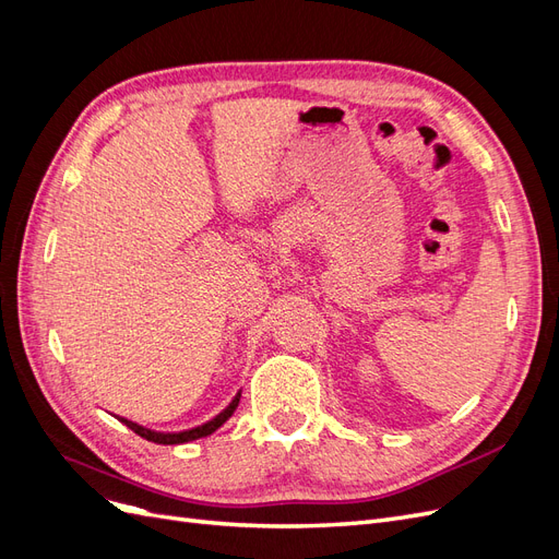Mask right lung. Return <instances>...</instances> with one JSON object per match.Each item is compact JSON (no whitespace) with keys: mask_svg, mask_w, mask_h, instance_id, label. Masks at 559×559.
<instances>
[{"mask_svg":"<svg viewBox=\"0 0 559 559\" xmlns=\"http://www.w3.org/2000/svg\"><path fill=\"white\" fill-rule=\"evenodd\" d=\"M240 396H242V392H238V396H235V399L228 403V408H224V411L218 413L216 417H212L210 421H205V425L193 427V429H186V431H173V433H163V431L146 429V427L138 425V421H130V419H126V417H118V419H121L128 429H132L134 433L142 436V438H146V441H151V443H160V445H179V443H191V441H198V438H205V436L214 433L218 427H222L224 421H226V419H228V417L235 413V408H238Z\"/></svg>","mask_w":559,"mask_h":559,"instance_id":"right-lung-1","label":"right lung"}]
</instances>
